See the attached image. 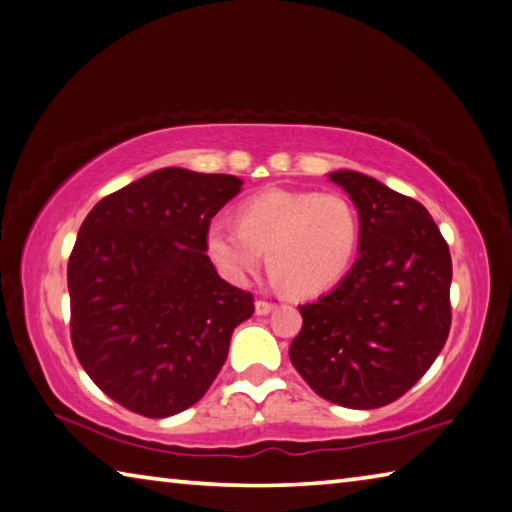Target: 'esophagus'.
<instances>
[{"label": "esophagus", "mask_w": 512, "mask_h": 512, "mask_svg": "<svg viewBox=\"0 0 512 512\" xmlns=\"http://www.w3.org/2000/svg\"><path fill=\"white\" fill-rule=\"evenodd\" d=\"M273 309H275V304L268 302V300H257L255 302V313L257 315H266V313H271Z\"/></svg>", "instance_id": "34e87169"}]
</instances>
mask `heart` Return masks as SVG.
<instances>
[{"label": "heart", "mask_w": 512, "mask_h": 512, "mask_svg": "<svg viewBox=\"0 0 512 512\" xmlns=\"http://www.w3.org/2000/svg\"><path fill=\"white\" fill-rule=\"evenodd\" d=\"M360 246L358 208L340 192L264 190L239 210V221L208 226V253L232 282L253 277L266 253L275 277L297 295H315L349 273Z\"/></svg>", "instance_id": "b5f03b06"}]
</instances>
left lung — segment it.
I'll list each match as a JSON object with an SVG mask.
<instances>
[{"instance_id":"1","label":"left lung","mask_w":512,"mask_h":512,"mask_svg":"<svg viewBox=\"0 0 512 512\" xmlns=\"http://www.w3.org/2000/svg\"><path fill=\"white\" fill-rule=\"evenodd\" d=\"M360 215V257L331 293L302 304L288 356L315 394L376 410L412 389L452 324L448 241L421 203L371 176L340 170Z\"/></svg>"}]
</instances>
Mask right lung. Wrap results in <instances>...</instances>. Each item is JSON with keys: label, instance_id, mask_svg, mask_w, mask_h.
Listing matches in <instances>:
<instances>
[{"label": "right lung", "instance_id": "right-lung-1", "mask_svg": "<svg viewBox=\"0 0 512 512\" xmlns=\"http://www.w3.org/2000/svg\"><path fill=\"white\" fill-rule=\"evenodd\" d=\"M241 181L165 167L98 201L69 257L71 345L111 401L147 418L188 410L224 367L253 293L221 280L212 217Z\"/></svg>", "mask_w": 512, "mask_h": 512}]
</instances>
